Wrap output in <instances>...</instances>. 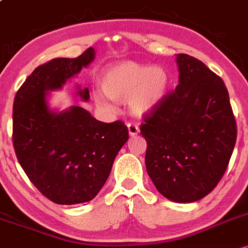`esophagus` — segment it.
I'll list each match as a JSON object with an SVG mask.
<instances>
[{"instance_id": "1", "label": "esophagus", "mask_w": 248, "mask_h": 248, "mask_svg": "<svg viewBox=\"0 0 248 248\" xmlns=\"http://www.w3.org/2000/svg\"><path fill=\"white\" fill-rule=\"evenodd\" d=\"M127 130H129V135L132 136V137L133 136H137L139 133V127L133 123L127 124Z\"/></svg>"}]
</instances>
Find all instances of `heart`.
<instances>
[{
  "instance_id": "b5f03b06",
  "label": "heart",
  "mask_w": 248,
  "mask_h": 248,
  "mask_svg": "<svg viewBox=\"0 0 248 248\" xmlns=\"http://www.w3.org/2000/svg\"><path fill=\"white\" fill-rule=\"evenodd\" d=\"M99 85L103 93L116 102H126L133 115L151 112L163 101L170 87L168 71L160 66H144L135 62H122L102 74ZM97 102L105 108L111 105L101 94Z\"/></svg>"
}]
</instances>
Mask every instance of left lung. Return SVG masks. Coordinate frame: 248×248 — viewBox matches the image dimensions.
Listing matches in <instances>:
<instances>
[{
  "mask_svg": "<svg viewBox=\"0 0 248 248\" xmlns=\"http://www.w3.org/2000/svg\"><path fill=\"white\" fill-rule=\"evenodd\" d=\"M179 84L144 117L146 171L176 202L204 198L226 171L236 140L229 91L202 61L177 55Z\"/></svg>",
  "mask_w": 248,
  "mask_h": 248,
  "instance_id": "1",
  "label": "left lung"
}]
</instances>
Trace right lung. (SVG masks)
Segmentation results:
<instances>
[{
	"label": "right lung",
	"instance_id": "add662e5",
	"mask_svg": "<svg viewBox=\"0 0 248 248\" xmlns=\"http://www.w3.org/2000/svg\"><path fill=\"white\" fill-rule=\"evenodd\" d=\"M93 57V48H89L76 58L42 64L14 99L13 144L19 165L44 197L60 205L93 199L129 139L122 121L103 123L80 107L63 112L48 108V91L62 88ZM78 94L84 101L90 98L88 88Z\"/></svg>",
	"mask_w": 248,
	"mask_h": 248
}]
</instances>
